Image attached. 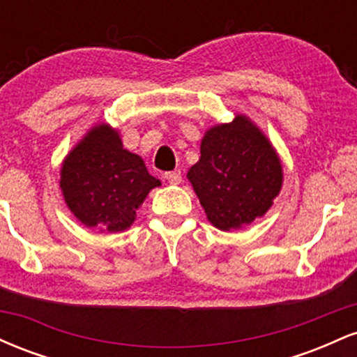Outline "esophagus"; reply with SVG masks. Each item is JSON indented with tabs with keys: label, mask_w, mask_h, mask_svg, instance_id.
I'll return each instance as SVG.
<instances>
[{
	"label": "esophagus",
	"mask_w": 357,
	"mask_h": 357,
	"mask_svg": "<svg viewBox=\"0 0 357 357\" xmlns=\"http://www.w3.org/2000/svg\"><path fill=\"white\" fill-rule=\"evenodd\" d=\"M165 178L169 184H179V183H181L183 176H181V171L174 169V171H169V173H166Z\"/></svg>",
	"instance_id": "1"
}]
</instances>
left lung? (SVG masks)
I'll return each instance as SVG.
<instances>
[{
  "label": "left lung",
  "instance_id": "obj_1",
  "mask_svg": "<svg viewBox=\"0 0 357 357\" xmlns=\"http://www.w3.org/2000/svg\"><path fill=\"white\" fill-rule=\"evenodd\" d=\"M199 153L186 178L213 227L240 230L272 208L284 169L275 147L252 119L236 114L228 124L210 127Z\"/></svg>",
  "mask_w": 357,
  "mask_h": 357
}]
</instances>
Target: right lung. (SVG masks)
<instances>
[{"label": "right lung", "mask_w": 357, "mask_h": 357, "mask_svg": "<svg viewBox=\"0 0 357 357\" xmlns=\"http://www.w3.org/2000/svg\"><path fill=\"white\" fill-rule=\"evenodd\" d=\"M161 181L141 155L122 146L121 132L100 122L65 155L60 190L68 210L87 228L117 233L130 228L151 190Z\"/></svg>", "instance_id": "add662e5"}]
</instances>
